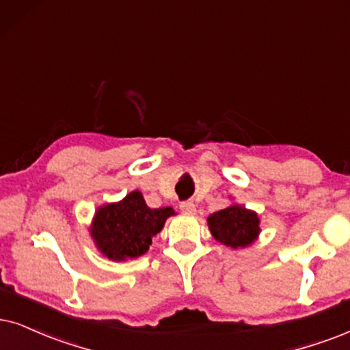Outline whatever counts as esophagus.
<instances>
[{
  "label": "esophagus",
  "instance_id": "obj_1",
  "mask_svg": "<svg viewBox=\"0 0 350 350\" xmlns=\"http://www.w3.org/2000/svg\"><path fill=\"white\" fill-rule=\"evenodd\" d=\"M179 208H180V211L185 215H196V211H197L196 203L193 202H183L179 205Z\"/></svg>",
  "mask_w": 350,
  "mask_h": 350
}]
</instances>
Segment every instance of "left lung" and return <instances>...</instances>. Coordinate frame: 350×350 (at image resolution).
Wrapping results in <instances>:
<instances>
[{"mask_svg": "<svg viewBox=\"0 0 350 350\" xmlns=\"http://www.w3.org/2000/svg\"><path fill=\"white\" fill-rule=\"evenodd\" d=\"M211 236L231 249H244L254 244L260 234V218L255 211L234 205L208 216Z\"/></svg>", "mask_w": 350, "mask_h": 350, "instance_id": "obj_1", "label": "left lung"}]
</instances>
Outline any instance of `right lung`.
<instances>
[{"mask_svg": "<svg viewBox=\"0 0 350 350\" xmlns=\"http://www.w3.org/2000/svg\"><path fill=\"white\" fill-rule=\"evenodd\" d=\"M172 215L171 206L150 208L142 193L134 190L121 202L106 203L96 210L90 236L105 256L113 262H126L150 249L152 239Z\"/></svg>", "mask_w": 350, "mask_h": 350, "instance_id": "1", "label": "right lung"}]
</instances>
